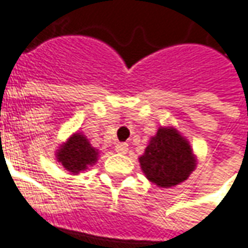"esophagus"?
<instances>
[{"label": "esophagus", "instance_id": "34e87169", "mask_svg": "<svg viewBox=\"0 0 248 248\" xmlns=\"http://www.w3.org/2000/svg\"><path fill=\"white\" fill-rule=\"evenodd\" d=\"M115 148H116V151H118V153H121V154H126V153H127V143H118Z\"/></svg>", "mask_w": 248, "mask_h": 248}]
</instances>
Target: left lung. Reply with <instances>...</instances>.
I'll list each match as a JSON object with an SVG mask.
<instances>
[{
  "label": "left lung",
  "instance_id": "8db88e82",
  "mask_svg": "<svg viewBox=\"0 0 248 248\" xmlns=\"http://www.w3.org/2000/svg\"><path fill=\"white\" fill-rule=\"evenodd\" d=\"M139 162L151 183L169 188L187 180L197 167V156L176 127L161 126L150 139L144 154L139 156Z\"/></svg>",
  "mask_w": 248,
  "mask_h": 248
}]
</instances>
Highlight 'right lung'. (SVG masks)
Listing matches in <instances>:
<instances>
[{
  "label": "right lung",
  "mask_w": 248,
  "mask_h": 248,
  "mask_svg": "<svg viewBox=\"0 0 248 248\" xmlns=\"http://www.w3.org/2000/svg\"><path fill=\"white\" fill-rule=\"evenodd\" d=\"M100 151L94 148L87 136L81 132L70 135L55 151V158L62 167L72 175H78L81 170L93 167L98 161Z\"/></svg>",
  "instance_id": "add662e5"
}]
</instances>
